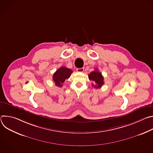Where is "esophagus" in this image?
<instances>
[{
  "label": "esophagus",
  "instance_id": "esophagus-1",
  "mask_svg": "<svg viewBox=\"0 0 153 153\" xmlns=\"http://www.w3.org/2000/svg\"><path fill=\"white\" fill-rule=\"evenodd\" d=\"M84 71V68H77V71L79 72V73H82Z\"/></svg>",
  "mask_w": 153,
  "mask_h": 153
}]
</instances>
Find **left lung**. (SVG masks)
Listing matches in <instances>:
<instances>
[{"instance_id":"obj_1","label":"left lung","mask_w":153,"mask_h":153,"mask_svg":"<svg viewBox=\"0 0 153 153\" xmlns=\"http://www.w3.org/2000/svg\"><path fill=\"white\" fill-rule=\"evenodd\" d=\"M88 78L90 80H93L94 82L95 85L92 83L93 86H94L96 88H100L104 84L103 82V77L102 75V73H100L97 69H96L95 71H93L90 74H88Z\"/></svg>"}]
</instances>
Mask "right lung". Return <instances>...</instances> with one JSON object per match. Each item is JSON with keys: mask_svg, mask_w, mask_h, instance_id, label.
<instances>
[{"mask_svg": "<svg viewBox=\"0 0 153 153\" xmlns=\"http://www.w3.org/2000/svg\"><path fill=\"white\" fill-rule=\"evenodd\" d=\"M73 71L71 69L65 67H60L54 73L53 76V80L55 82V85L59 87H62L63 83L70 77Z\"/></svg>", "mask_w": 153, "mask_h": 153, "instance_id": "obj_1", "label": "right lung"}]
</instances>
